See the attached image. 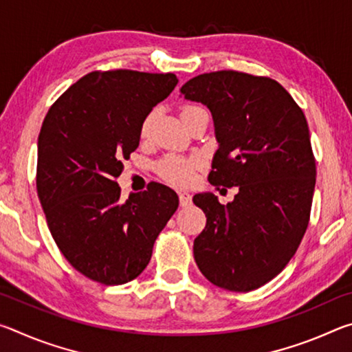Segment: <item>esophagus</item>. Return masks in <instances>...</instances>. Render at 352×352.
<instances>
[{"instance_id": "34e87169", "label": "esophagus", "mask_w": 352, "mask_h": 352, "mask_svg": "<svg viewBox=\"0 0 352 352\" xmlns=\"http://www.w3.org/2000/svg\"><path fill=\"white\" fill-rule=\"evenodd\" d=\"M178 199H180V205L182 206H188L190 201H192V197H190V194L189 192H184V190H183V192L178 194Z\"/></svg>"}]
</instances>
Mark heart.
Wrapping results in <instances>:
<instances>
[{"mask_svg": "<svg viewBox=\"0 0 352 352\" xmlns=\"http://www.w3.org/2000/svg\"><path fill=\"white\" fill-rule=\"evenodd\" d=\"M199 109L195 105H184L180 110V118L188 115L192 110ZM148 119L142 124V133L147 130ZM200 157H178V155H169V157L163 158L158 164V174L160 177L172 184H178V186H188V184L195 180L197 170L201 168Z\"/></svg>", "mask_w": 352, "mask_h": 352, "instance_id": "heart-1", "label": "heart"}]
</instances>
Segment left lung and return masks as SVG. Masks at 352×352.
Masks as SVG:
<instances>
[{
	"label": "left lung",
	"instance_id": "8db88e82",
	"mask_svg": "<svg viewBox=\"0 0 352 352\" xmlns=\"http://www.w3.org/2000/svg\"><path fill=\"white\" fill-rule=\"evenodd\" d=\"M180 91L212 115L219 148L208 180L239 189L226 205L194 195L206 216L194 259L217 287L254 290L283 272L309 225L317 168L306 116L276 80L239 71L195 76Z\"/></svg>",
	"mask_w": 352,
	"mask_h": 352
}]
</instances>
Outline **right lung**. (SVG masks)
I'll use <instances>...</instances> for the list:
<instances>
[{"label": "right lung", "mask_w": 352, "mask_h": 352, "mask_svg": "<svg viewBox=\"0 0 352 352\" xmlns=\"http://www.w3.org/2000/svg\"><path fill=\"white\" fill-rule=\"evenodd\" d=\"M177 83L172 73L93 71L45 118L37 144L40 204L58 250L93 281L118 285L141 275L177 211V194L164 184L121 201L116 183L144 119Z\"/></svg>", "instance_id": "add662e5"}]
</instances>
